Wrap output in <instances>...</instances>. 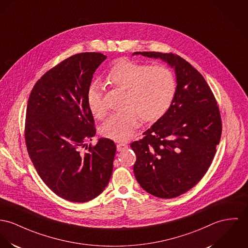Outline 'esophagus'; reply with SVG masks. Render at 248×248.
Instances as JSON below:
<instances>
[{
    "mask_svg": "<svg viewBox=\"0 0 248 248\" xmlns=\"http://www.w3.org/2000/svg\"><path fill=\"white\" fill-rule=\"evenodd\" d=\"M127 148V144L126 143H118L117 144V150L118 151H123L124 149Z\"/></svg>",
    "mask_w": 248,
    "mask_h": 248,
    "instance_id": "34e87169",
    "label": "esophagus"
}]
</instances>
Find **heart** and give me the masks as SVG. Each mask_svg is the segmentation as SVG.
<instances>
[{"label": "heart", "instance_id": "heart-1", "mask_svg": "<svg viewBox=\"0 0 248 248\" xmlns=\"http://www.w3.org/2000/svg\"><path fill=\"white\" fill-rule=\"evenodd\" d=\"M110 86L126 91L125 111L111 115L102 125L101 134L116 141L128 140L133 136L140 117L153 123L170 108L176 91L175 78L171 70L162 65L149 66L122 58L115 62L106 76ZM87 102L95 118L107 113L98 84L88 90Z\"/></svg>", "mask_w": 248, "mask_h": 248}]
</instances>
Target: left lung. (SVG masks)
Wrapping results in <instances>:
<instances>
[{
	"instance_id": "left-lung-1",
	"label": "left lung",
	"mask_w": 248,
	"mask_h": 248,
	"mask_svg": "<svg viewBox=\"0 0 248 248\" xmlns=\"http://www.w3.org/2000/svg\"><path fill=\"white\" fill-rule=\"evenodd\" d=\"M159 58L174 69L176 91L167 112L130 146L140 187L159 198L191 190L209 170L220 142L222 122L217 102L202 75L173 54L135 52Z\"/></svg>"
}]
</instances>
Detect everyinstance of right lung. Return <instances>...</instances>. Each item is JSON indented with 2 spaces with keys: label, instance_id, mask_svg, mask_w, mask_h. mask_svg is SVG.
Segmentation results:
<instances>
[{
  "label": "right lung",
  "instance_id": "obj_1",
  "mask_svg": "<svg viewBox=\"0 0 248 248\" xmlns=\"http://www.w3.org/2000/svg\"><path fill=\"white\" fill-rule=\"evenodd\" d=\"M107 57L81 53L44 74L27 104L25 142L42 181L59 197L77 203L93 200L108 186L113 171L116 145L95 136L94 119L87 93L100 64ZM86 146L87 152L81 148Z\"/></svg>",
  "mask_w": 248,
  "mask_h": 248
}]
</instances>
